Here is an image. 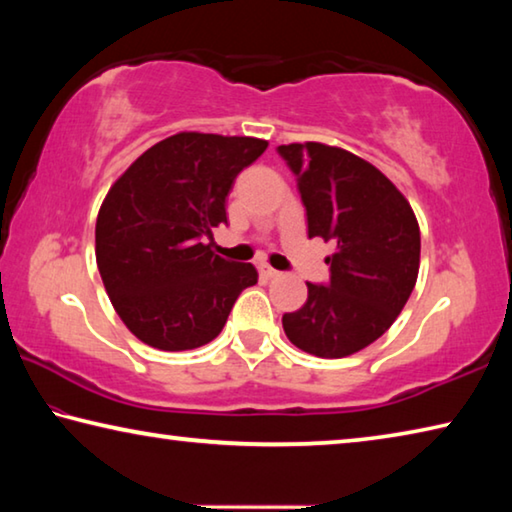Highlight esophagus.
Returning a JSON list of instances; mask_svg holds the SVG:
<instances>
[{
  "label": "esophagus",
  "instance_id": "1",
  "mask_svg": "<svg viewBox=\"0 0 512 512\" xmlns=\"http://www.w3.org/2000/svg\"><path fill=\"white\" fill-rule=\"evenodd\" d=\"M262 275L264 277H277V275H280V271H275V268L273 266H262Z\"/></svg>",
  "mask_w": 512,
  "mask_h": 512
}]
</instances>
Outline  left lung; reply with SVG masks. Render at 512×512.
<instances>
[{"label": "left lung", "instance_id": "1", "mask_svg": "<svg viewBox=\"0 0 512 512\" xmlns=\"http://www.w3.org/2000/svg\"><path fill=\"white\" fill-rule=\"evenodd\" d=\"M298 183L307 235L332 241L329 282H307V302L282 316L296 348L341 359L377 341L418 280L420 228L406 198L370 162L336 146H277Z\"/></svg>", "mask_w": 512, "mask_h": 512}]
</instances>
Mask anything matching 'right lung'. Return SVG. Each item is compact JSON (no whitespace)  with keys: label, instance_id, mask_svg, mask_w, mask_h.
<instances>
[{"label":"right lung","instance_id":"1","mask_svg":"<svg viewBox=\"0 0 512 512\" xmlns=\"http://www.w3.org/2000/svg\"><path fill=\"white\" fill-rule=\"evenodd\" d=\"M257 137L178 133L124 171L97 216V266L112 307L164 352L194 350L221 334L253 264L214 255L205 239L228 223L225 196L266 151Z\"/></svg>","mask_w":512,"mask_h":512}]
</instances>
